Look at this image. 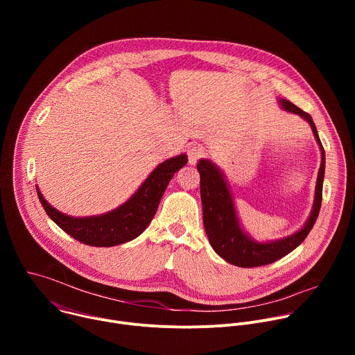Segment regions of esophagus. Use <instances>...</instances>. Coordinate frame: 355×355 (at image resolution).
Here are the masks:
<instances>
[{"label": "esophagus", "instance_id": "obj_1", "mask_svg": "<svg viewBox=\"0 0 355 355\" xmlns=\"http://www.w3.org/2000/svg\"><path fill=\"white\" fill-rule=\"evenodd\" d=\"M187 156H188V162L189 164H196V162L204 156V150H202L199 146L196 144H191L187 148Z\"/></svg>", "mask_w": 355, "mask_h": 355}]
</instances>
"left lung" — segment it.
Segmentation results:
<instances>
[{
	"mask_svg": "<svg viewBox=\"0 0 355 355\" xmlns=\"http://www.w3.org/2000/svg\"><path fill=\"white\" fill-rule=\"evenodd\" d=\"M279 104L285 111L296 114L309 122L322 150V164L316 181L313 208L305 226L300 230L288 237L266 243H260L251 239L240 226L233 196L222 171L211 160L202 159L196 166L200 175V200L202 212H204V226L209 243L216 251V254H219L227 263L241 268L267 266L289 254L292 250H295L306 239V236L312 230L322 205L324 150L319 139L315 122L309 114L289 103L288 99L279 98Z\"/></svg>",
	"mask_w": 355,
	"mask_h": 355,
	"instance_id": "8db88e82",
	"label": "left lung"
}]
</instances>
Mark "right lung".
I'll return each instance as SVG.
<instances>
[{
	"label": "right lung",
	"mask_w": 355,
	"mask_h": 355,
	"mask_svg": "<svg viewBox=\"0 0 355 355\" xmlns=\"http://www.w3.org/2000/svg\"><path fill=\"white\" fill-rule=\"evenodd\" d=\"M188 163L180 155L159 164L139 189L119 208L98 216L73 218L55 209L36 187L43 209L60 229L76 240L94 247H112L136 239L155 218L160 199L173 175Z\"/></svg>",
	"instance_id": "1"
}]
</instances>
